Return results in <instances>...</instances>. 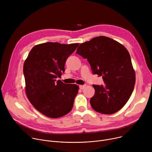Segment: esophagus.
Returning a JSON list of instances; mask_svg holds the SVG:
<instances>
[{"mask_svg": "<svg viewBox=\"0 0 152 152\" xmlns=\"http://www.w3.org/2000/svg\"><path fill=\"white\" fill-rule=\"evenodd\" d=\"M85 86H86V85H80V86H79V88H80V90H83V89L85 88Z\"/></svg>", "mask_w": 152, "mask_h": 152, "instance_id": "obj_1", "label": "esophagus"}]
</instances>
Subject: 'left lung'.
Instances as JSON below:
<instances>
[{
  "mask_svg": "<svg viewBox=\"0 0 152 152\" xmlns=\"http://www.w3.org/2000/svg\"><path fill=\"white\" fill-rule=\"evenodd\" d=\"M87 59L94 75L102 76L104 85H93L95 94L90 103L96 111L112 114L124 106L135 83L131 56L121 44L104 36L82 43L76 52Z\"/></svg>",
  "mask_w": 152,
  "mask_h": 152,
  "instance_id": "left-lung-1",
  "label": "left lung"
}]
</instances>
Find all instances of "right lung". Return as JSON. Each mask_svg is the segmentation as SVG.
Instances as JSON below:
<instances>
[{"label": "right lung", "instance_id": "1", "mask_svg": "<svg viewBox=\"0 0 152 152\" xmlns=\"http://www.w3.org/2000/svg\"><path fill=\"white\" fill-rule=\"evenodd\" d=\"M79 45L42 43L31 49L24 62L27 97L37 110L48 117H62L72 109L78 86L56 78L64 73L67 59Z\"/></svg>", "mask_w": 152, "mask_h": 152}]
</instances>
